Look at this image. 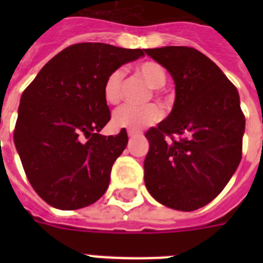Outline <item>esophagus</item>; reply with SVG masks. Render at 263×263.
Instances as JSON below:
<instances>
[{
  "label": "esophagus",
  "instance_id": "34e87169",
  "mask_svg": "<svg viewBox=\"0 0 263 263\" xmlns=\"http://www.w3.org/2000/svg\"><path fill=\"white\" fill-rule=\"evenodd\" d=\"M136 135H139V132L138 131H131V129L128 131V136H129V138H134V136Z\"/></svg>",
  "mask_w": 263,
  "mask_h": 263
}]
</instances>
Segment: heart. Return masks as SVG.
I'll return each instance as SVG.
<instances>
[{
  "instance_id": "heart-1",
  "label": "heart",
  "mask_w": 263,
  "mask_h": 263,
  "mask_svg": "<svg viewBox=\"0 0 263 263\" xmlns=\"http://www.w3.org/2000/svg\"><path fill=\"white\" fill-rule=\"evenodd\" d=\"M136 72L147 82L156 94H158V88L162 87L166 82V73L164 68L160 64L154 61H144L136 67ZM123 83H124V72L121 69H115L106 76L103 82L102 92L103 98L107 103H119L123 95ZM162 111L156 103H147L143 106H134V105H124L119 107L113 113L111 123L116 128H124L138 131L144 127L152 125L161 119Z\"/></svg>"
}]
</instances>
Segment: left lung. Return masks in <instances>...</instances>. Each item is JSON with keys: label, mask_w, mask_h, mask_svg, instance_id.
<instances>
[{"label": "left lung", "mask_w": 263, "mask_h": 263, "mask_svg": "<svg viewBox=\"0 0 263 263\" xmlns=\"http://www.w3.org/2000/svg\"><path fill=\"white\" fill-rule=\"evenodd\" d=\"M144 51L171 73L176 88L171 115L146 132L144 184L157 202L192 212L212 202L240 164L246 119L239 92L196 49Z\"/></svg>", "instance_id": "obj_1"}]
</instances>
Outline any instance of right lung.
<instances>
[{"mask_svg": "<svg viewBox=\"0 0 263 263\" xmlns=\"http://www.w3.org/2000/svg\"><path fill=\"white\" fill-rule=\"evenodd\" d=\"M142 55V49L76 43L54 55L23 92L14 146L32 188L53 208H86L109 187L128 135L99 134L110 120L102 86L111 71Z\"/></svg>", "mask_w": 263, "mask_h": 263, "instance_id": "obj_1", "label": "right lung"}]
</instances>
